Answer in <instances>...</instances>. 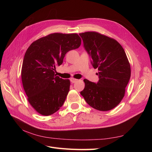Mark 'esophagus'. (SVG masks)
I'll list each match as a JSON object with an SVG mask.
<instances>
[{
  "label": "esophagus",
  "instance_id": "1",
  "mask_svg": "<svg viewBox=\"0 0 152 152\" xmlns=\"http://www.w3.org/2000/svg\"><path fill=\"white\" fill-rule=\"evenodd\" d=\"M78 80L76 79H74V78H71L70 79V82H72V83H75V82H76Z\"/></svg>",
  "mask_w": 152,
  "mask_h": 152
}]
</instances>
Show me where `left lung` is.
<instances>
[{
    "mask_svg": "<svg viewBox=\"0 0 152 152\" xmlns=\"http://www.w3.org/2000/svg\"><path fill=\"white\" fill-rule=\"evenodd\" d=\"M79 35L92 65L99 70L98 83L84 79L85 87L80 94L91 107L108 111L116 107L125 96L131 77L130 63L122 45L114 39L96 31Z\"/></svg>",
    "mask_w": 152,
    "mask_h": 152,
    "instance_id": "8db88e82",
    "label": "left lung"
}]
</instances>
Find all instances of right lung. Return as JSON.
<instances>
[{
    "instance_id": "add662e5",
    "label": "right lung",
    "mask_w": 152,
    "mask_h": 152,
    "mask_svg": "<svg viewBox=\"0 0 152 152\" xmlns=\"http://www.w3.org/2000/svg\"><path fill=\"white\" fill-rule=\"evenodd\" d=\"M77 34L54 33L32 42L21 68V80L29 103L37 112L48 116L60 108L70 90V81L55 74L69 50L79 48Z\"/></svg>"
}]
</instances>
